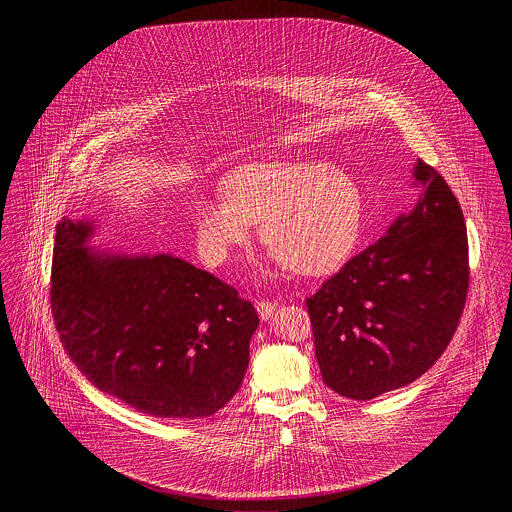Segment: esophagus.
<instances>
[{
    "mask_svg": "<svg viewBox=\"0 0 512 512\" xmlns=\"http://www.w3.org/2000/svg\"><path fill=\"white\" fill-rule=\"evenodd\" d=\"M256 309H258V315L266 321V319H270V317L274 315V311H276V303H274V301L260 299V301H256Z\"/></svg>",
    "mask_w": 512,
    "mask_h": 512,
    "instance_id": "esophagus-1",
    "label": "esophagus"
}]
</instances>
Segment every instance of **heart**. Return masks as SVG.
<instances>
[{"instance_id":"heart-1","label":"heart","mask_w":512,"mask_h":512,"mask_svg":"<svg viewBox=\"0 0 512 512\" xmlns=\"http://www.w3.org/2000/svg\"><path fill=\"white\" fill-rule=\"evenodd\" d=\"M224 197H199L193 219L203 258L222 264L260 238L280 266L301 276H325L353 254L363 228L365 199L343 169L315 159L254 161L222 181Z\"/></svg>"}]
</instances>
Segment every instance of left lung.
Listing matches in <instances>:
<instances>
[{
  "label": "left lung",
  "mask_w": 512,
  "mask_h": 512,
  "mask_svg": "<svg viewBox=\"0 0 512 512\" xmlns=\"http://www.w3.org/2000/svg\"><path fill=\"white\" fill-rule=\"evenodd\" d=\"M418 203L307 297L315 357L337 394L370 400L420 378L447 349L469 290L459 201L418 159Z\"/></svg>",
  "instance_id": "1"
}]
</instances>
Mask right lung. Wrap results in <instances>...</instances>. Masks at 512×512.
Here are the masks:
<instances>
[{
    "instance_id": "add662e5",
    "label": "right lung",
    "mask_w": 512,
    "mask_h": 512,
    "mask_svg": "<svg viewBox=\"0 0 512 512\" xmlns=\"http://www.w3.org/2000/svg\"><path fill=\"white\" fill-rule=\"evenodd\" d=\"M94 224H57L51 309L63 347L102 392L155 418H207L238 392L260 319L213 274L171 254L86 248Z\"/></svg>"
}]
</instances>
